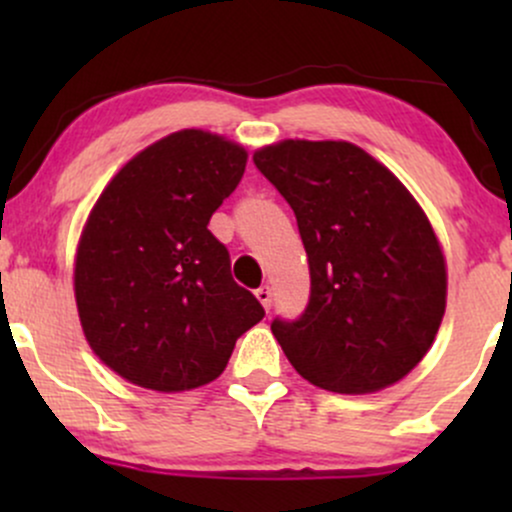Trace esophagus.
Wrapping results in <instances>:
<instances>
[{"mask_svg":"<svg viewBox=\"0 0 512 512\" xmlns=\"http://www.w3.org/2000/svg\"><path fill=\"white\" fill-rule=\"evenodd\" d=\"M255 298L262 303L264 310L272 308V289H269V286H260V289L255 291Z\"/></svg>","mask_w":512,"mask_h":512,"instance_id":"esophagus-1","label":"esophagus"}]
</instances>
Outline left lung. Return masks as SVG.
I'll list each match as a JSON object with an SVG mask.
<instances>
[{
	"mask_svg": "<svg viewBox=\"0 0 512 512\" xmlns=\"http://www.w3.org/2000/svg\"><path fill=\"white\" fill-rule=\"evenodd\" d=\"M252 161L291 204L308 252V308L272 322L291 366L339 395L399 383L433 346L448 301L426 211L390 168L342 139H284Z\"/></svg>",
	"mask_w": 512,
	"mask_h": 512,
	"instance_id": "left-lung-1",
	"label": "left lung"
}]
</instances>
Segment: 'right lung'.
I'll list each match as a JSON object with an SVG mask.
<instances>
[{
	"instance_id": "obj_1",
	"label": "right lung",
	"mask_w": 512,
	"mask_h": 512,
	"mask_svg": "<svg viewBox=\"0 0 512 512\" xmlns=\"http://www.w3.org/2000/svg\"><path fill=\"white\" fill-rule=\"evenodd\" d=\"M245 163V146L180 129L129 158L93 204L74 255L76 310L93 354L127 383L207 385L264 317L207 228Z\"/></svg>"
}]
</instances>
